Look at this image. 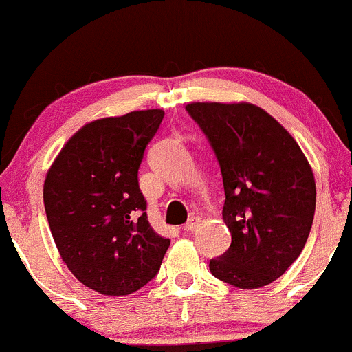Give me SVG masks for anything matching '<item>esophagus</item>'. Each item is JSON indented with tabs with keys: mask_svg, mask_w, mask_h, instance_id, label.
Returning <instances> with one entry per match:
<instances>
[{
	"mask_svg": "<svg viewBox=\"0 0 352 352\" xmlns=\"http://www.w3.org/2000/svg\"><path fill=\"white\" fill-rule=\"evenodd\" d=\"M198 226H200V219H198V217H193V219H190L186 223H184L183 230L184 232H193V230H197Z\"/></svg>",
	"mask_w": 352,
	"mask_h": 352,
	"instance_id": "esophagus-1",
	"label": "esophagus"
}]
</instances>
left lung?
<instances>
[{"label":"left lung","mask_w":352,"mask_h":352,"mask_svg":"<svg viewBox=\"0 0 352 352\" xmlns=\"http://www.w3.org/2000/svg\"><path fill=\"white\" fill-rule=\"evenodd\" d=\"M222 171V217L232 242L210 261L241 289L273 283L302 254L315 213V177L296 140L252 103H188Z\"/></svg>","instance_id":"1"}]
</instances>
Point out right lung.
I'll list each match as a JSON object with an SVG mask.
<instances>
[{
    "mask_svg": "<svg viewBox=\"0 0 352 352\" xmlns=\"http://www.w3.org/2000/svg\"><path fill=\"white\" fill-rule=\"evenodd\" d=\"M162 118L155 108L86 123L47 171L43 205L57 251L101 295H130L149 283L171 244L151 227L137 179Z\"/></svg>",
    "mask_w": 352,
    "mask_h": 352,
    "instance_id": "1",
    "label": "right lung"
}]
</instances>
